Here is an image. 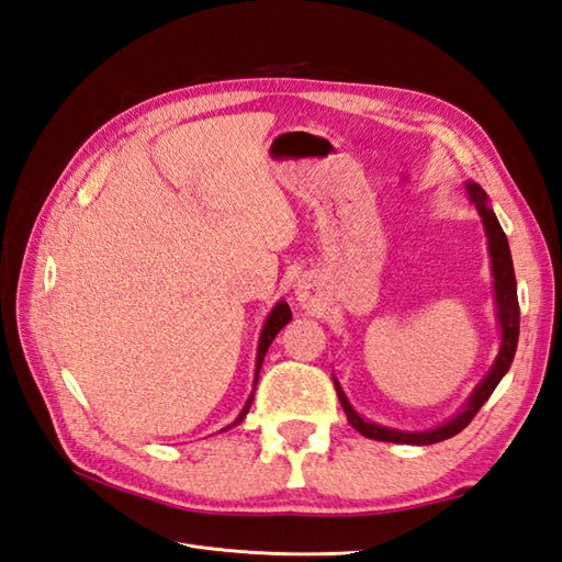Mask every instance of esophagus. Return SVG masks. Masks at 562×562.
Segmentation results:
<instances>
[{
  "mask_svg": "<svg viewBox=\"0 0 562 562\" xmlns=\"http://www.w3.org/2000/svg\"><path fill=\"white\" fill-rule=\"evenodd\" d=\"M299 301L301 304H311V296L306 292H299Z\"/></svg>",
  "mask_w": 562,
  "mask_h": 562,
  "instance_id": "esophagus-1",
  "label": "esophagus"
}]
</instances>
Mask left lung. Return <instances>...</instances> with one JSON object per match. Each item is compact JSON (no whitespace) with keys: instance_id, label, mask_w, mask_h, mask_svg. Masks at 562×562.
Masks as SVG:
<instances>
[{"instance_id":"8db88e82","label":"left lung","mask_w":562,"mask_h":562,"mask_svg":"<svg viewBox=\"0 0 562 562\" xmlns=\"http://www.w3.org/2000/svg\"><path fill=\"white\" fill-rule=\"evenodd\" d=\"M468 196L477 204V211L484 221V229L488 237V254H492V270H494V294H496V306H498V323L503 329V341H501V351L496 363L492 368V372L484 378V382L474 390V394L470 396L468 406L460 411L453 420H449L446 425L429 429V431H398V429H386L380 425L366 423L361 415H358L351 404L344 396L339 382L335 380L337 386V396L339 404L347 413V418L351 423L353 429L361 431L363 437L378 439V441H394V443H415V446H425V443H437L443 439L456 437L458 431H463L474 415L480 413V408L484 406V401L494 394L496 384L501 382V378L506 375L513 358H515V349H517V337H520V304H517V286H515V270H513V258H510V247L506 233L501 229V223L496 221L494 211L486 206V194L480 184L470 182L468 187Z\"/></svg>"}]
</instances>
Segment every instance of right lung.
Wrapping results in <instances>:
<instances>
[{
    "mask_svg": "<svg viewBox=\"0 0 562 562\" xmlns=\"http://www.w3.org/2000/svg\"><path fill=\"white\" fill-rule=\"evenodd\" d=\"M292 321V311H290V306L284 304V301H280V304L272 308V313L268 315V321H266V327H263V335H261V344H258V358H256V380H258V370H261V366H263V358H266V351H268V347L272 344V339L278 337V333L280 329ZM251 401H254V396L247 401V406H244V411L239 413V418L233 423V425H237V423H241L244 420V415L249 413V406H251Z\"/></svg>",
    "mask_w": 562,
    "mask_h": 562,
    "instance_id": "add662e5",
    "label": "right lung"
}]
</instances>
